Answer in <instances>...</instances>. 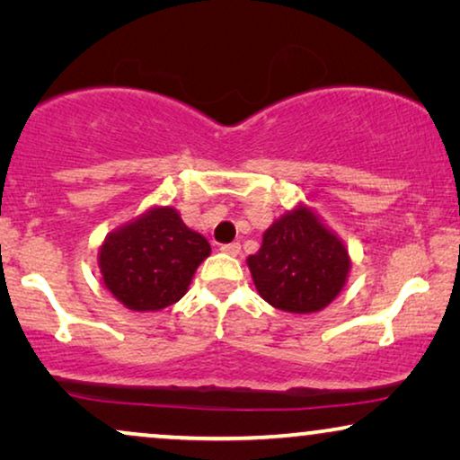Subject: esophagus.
I'll list each match as a JSON object with an SVG mask.
<instances>
[{"mask_svg": "<svg viewBox=\"0 0 460 460\" xmlns=\"http://www.w3.org/2000/svg\"><path fill=\"white\" fill-rule=\"evenodd\" d=\"M222 253H226V255H238L241 253V243H228V244H222Z\"/></svg>", "mask_w": 460, "mask_h": 460, "instance_id": "1", "label": "esophagus"}]
</instances>
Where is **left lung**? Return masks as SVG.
Here are the masks:
<instances>
[{
  "label": "left lung",
  "mask_w": 460,
  "mask_h": 460,
  "mask_svg": "<svg viewBox=\"0 0 460 460\" xmlns=\"http://www.w3.org/2000/svg\"><path fill=\"white\" fill-rule=\"evenodd\" d=\"M257 293L291 314L324 310L343 291L351 260L341 238L307 205L280 216L247 257Z\"/></svg>",
  "instance_id": "left-lung-1"
}]
</instances>
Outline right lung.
Returning <instances> with one entry per match:
<instances>
[{
    "mask_svg": "<svg viewBox=\"0 0 460 460\" xmlns=\"http://www.w3.org/2000/svg\"><path fill=\"white\" fill-rule=\"evenodd\" d=\"M211 253L203 234L188 228L173 207H150L106 234L98 268L112 297L134 312H159L184 297Z\"/></svg>",
    "mask_w": 460,
    "mask_h": 460,
    "instance_id": "add662e5",
    "label": "right lung"
}]
</instances>
